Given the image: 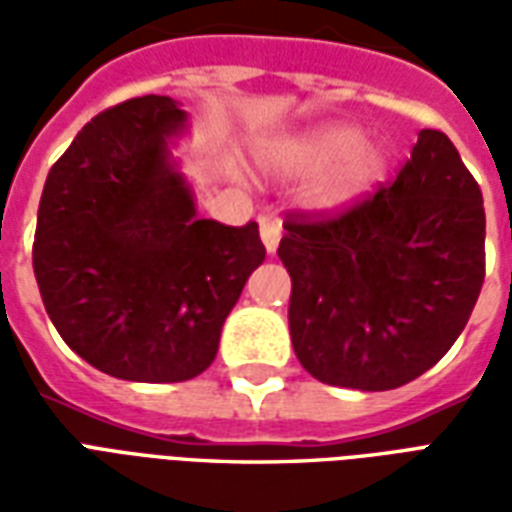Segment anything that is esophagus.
I'll return each instance as SVG.
<instances>
[{"mask_svg": "<svg viewBox=\"0 0 512 512\" xmlns=\"http://www.w3.org/2000/svg\"><path fill=\"white\" fill-rule=\"evenodd\" d=\"M260 238H263V246H266L268 255H274L279 246V238H282V222L279 219H260Z\"/></svg>", "mask_w": 512, "mask_h": 512, "instance_id": "1", "label": "esophagus"}]
</instances>
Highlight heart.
Returning <instances> with one entry per match:
<instances>
[{
	"instance_id": "obj_1",
	"label": "heart",
	"mask_w": 512,
	"mask_h": 512,
	"mask_svg": "<svg viewBox=\"0 0 512 512\" xmlns=\"http://www.w3.org/2000/svg\"><path fill=\"white\" fill-rule=\"evenodd\" d=\"M260 167L277 178H310L304 205L334 213L354 205L384 172V150L348 123H323L279 136L260 150Z\"/></svg>"
}]
</instances>
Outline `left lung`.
<instances>
[{"label":"left lung","mask_w":512,"mask_h":512,"mask_svg":"<svg viewBox=\"0 0 512 512\" xmlns=\"http://www.w3.org/2000/svg\"><path fill=\"white\" fill-rule=\"evenodd\" d=\"M285 230L293 351L329 386L384 392L422 376L483 288V191L433 128L386 189L334 216L288 213Z\"/></svg>","instance_id":"1"}]
</instances>
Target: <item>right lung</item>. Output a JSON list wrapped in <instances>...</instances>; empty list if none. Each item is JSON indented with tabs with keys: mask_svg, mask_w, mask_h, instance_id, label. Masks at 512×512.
I'll return each instance as SVG.
<instances>
[{
	"mask_svg": "<svg viewBox=\"0 0 512 512\" xmlns=\"http://www.w3.org/2000/svg\"><path fill=\"white\" fill-rule=\"evenodd\" d=\"M186 112L142 95L95 115L51 167L32 268L54 329L106 376L175 384L219 351L224 318L266 260L257 224L200 219L169 164Z\"/></svg>",
	"mask_w": 512,
	"mask_h": 512,
	"instance_id": "add662e5",
	"label": "right lung"
}]
</instances>
